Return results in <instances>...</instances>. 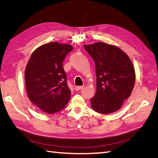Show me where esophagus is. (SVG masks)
<instances>
[{"instance_id":"1","label":"esophagus","mask_w":158,"mask_h":158,"mask_svg":"<svg viewBox=\"0 0 158 158\" xmlns=\"http://www.w3.org/2000/svg\"><path fill=\"white\" fill-rule=\"evenodd\" d=\"M83 88H84V86H76V87H75V89H76V91L80 90V89H83Z\"/></svg>"}]
</instances>
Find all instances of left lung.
<instances>
[{
	"label": "left lung",
	"mask_w": 158,
	"mask_h": 158,
	"mask_svg": "<svg viewBox=\"0 0 158 158\" xmlns=\"http://www.w3.org/2000/svg\"><path fill=\"white\" fill-rule=\"evenodd\" d=\"M95 64L97 91L90 99L91 107L102 114L121 109L131 96L135 83V70L128 56L118 47L98 42L84 45Z\"/></svg>",
	"instance_id": "left-lung-1"
}]
</instances>
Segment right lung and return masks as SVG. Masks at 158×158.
Returning a JSON list of instances; mask_svg holds the SVG:
<instances>
[{"instance_id": "obj_1", "label": "right lung", "mask_w": 158, "mask_h": 158, "mask_svg": "<svg viewBox=\"0 0 158 158\" xmlns=\"http://www.w3.org/2000/svg\"><path fill=\"white\" fill-rule=\"evenodd\" d=\"M73 47L58 42L42 45L33 52L25 70L27 95L44 112L63 109L70 98L63 63Z\"/></svg>"}]
</instances>
